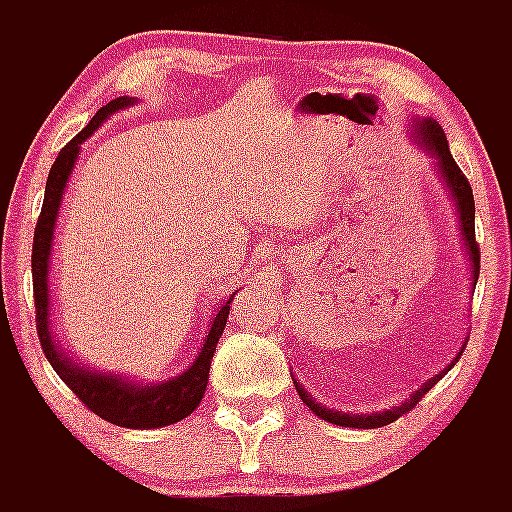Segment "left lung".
I'll return each instance as SVG.
<instances>
[{
    "label": "left lung",
    "mask_w": 512,
    "mask_h": 512,
    "mask_svg": "<svg viewBox=\"0 0 512 512\" xmlns=\"http://www.w3.org/2000/svg\"><path fill=\"white\" fill-rule=\"evenodd\" d=\"M418 138H420V143H423L425 151L433 153V158H436V164H438V171H441L443 179H446V184H449L451 197H454L456 210H459L461 235H464V243H467V248H469V259H472L474 284H477V277H479V243H477V238H474V194H472V187H469V179L464 176V171L456 166L454 156H451V151H449V140H446V135H443V128L438 125L436 120L420 122ZM461 354H464V348H461ZM456 359H459V356H456ZM451 366H454V364H451ZM451 366H449V369H451ZM449 369H446V372H449ZM446 372H441L438 377L428 379V382H425L423 387H420V390L415 392L413 397H410V400L402 402L400 408L384 410V413H372V415L336 413V410L323 408V405H318V402L312 400V397L307 395L305 390H302L297 379H295V387H297V395H300V400L305 402L307 408L318 415V418L328 420V423L346 425V428H382V425H390L392 420H397L400 415H405L408 410H413L415 405H418V402L423 400L425 395H428V390H433V384H438V379H441Z\"/></svg>",
    "instance_id": "obj_1"
}]
</instances>
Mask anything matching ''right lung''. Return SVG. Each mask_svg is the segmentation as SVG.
Returning <instances> with one entry per match:
<instances>
[{
    "mask_svg": "<svg viewBox=\"0 0 512 512\" xmlns=\"http://www.w3.org/2000/svg\"><path fill=\"white\" fill-rule=\"evenodd\" d=\"M133 102L130 97H117L107 102L97 115L92 117L87 128L81 130L71 143L61 148L56 156L45 182V197L43 210H40L38 225H35L33 235V300H35V325H38V338L43 346L45 359L51 361L58 377L69 384V390L81 400L84 408L92 410L102 420L120 428H164V425L179 423L182 418L192 415L197 405L205 395L207 379H210V364L215 346L223 336L225 323H228L230 300L217 310L215 318L210 320V333H207L205 343H202L200 354L194 359L187 372L179 377H171L161 384H151V387H140V384H130L120 377H107V374H97L92 369L74 364L71 359L61 354V348L56 346L51 333V302H48V259H51V243H53V225H56L58 205H61L63 187L69 182V174L74 169V161L79 156V146L94 130L102 125L112 112L122 110Z\"/></svg>",
    "mask_w": 512,
    "mask_h": 512,
    "instance_id": "add662e5",
    "label": "right lung"
}]
</instances>
